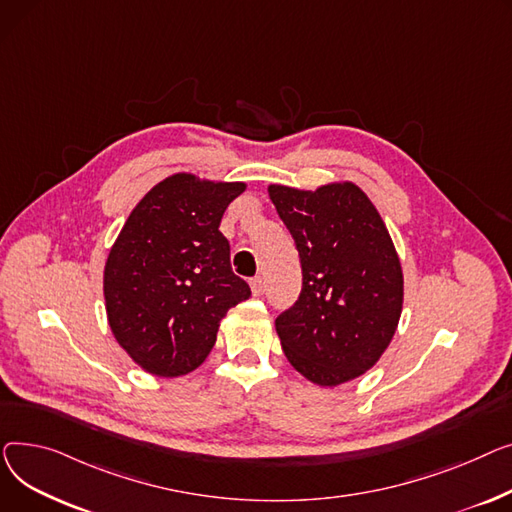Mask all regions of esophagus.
Masks as SVG:
<instances>
[{
	"label": "esophagus",
	"mask_w": 512,
	"mask_h": 512,
	"mask_svg": "<svg viewBox=\"0 0 512 512\" xmlns=\"http://www.w3.org/2000/svg\"><path fill=\"white\" fill-rule=\"evenodd\" d=\"M250 287H252V293H254V295H262V291H264V281H262V277L250 279Z\"/></svg>",
	"instance_id": "1"
}]
</instances>
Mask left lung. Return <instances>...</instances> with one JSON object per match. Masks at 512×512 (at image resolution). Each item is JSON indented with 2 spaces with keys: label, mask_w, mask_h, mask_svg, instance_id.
<instances>
[{
  "label": "left lung",
  "mask_w": 512,
  "mask_h": 512,
  "mask_svg": "<svg viewBox=\"0 0 512 512\" xmlns=\"http://www.w3.org/2000/svg\"><path fill=\"white\" fill-rule=\"evenodd\" d=\"M302 262L297 302L275 320L289 364L337 386L370 370L393 339L403 273L376 206L355 184L268 186Z\"/></svg>",
  "instance_id": "1"
}]
</instances>
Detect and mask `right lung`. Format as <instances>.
Here are the masks:
<instances>
[{
  "instance_id": "1",
  "label": "right lung",
  "mask_w": 512,
  "mask_h": 512,
  "mask_svg": "<svg viewBox=\"0 0 512 512\" xmlns=\"http://www.w3.org/2000/svg\"><path fill=\"white\" fill-rule=\"evenodd\" d=\"M244 184L175 173L132 210L105 264L109 326L138 366L184 376L215 347L221 318L252 295L219 231Z\"/></svg>"
}]
</instances>
